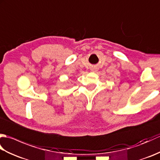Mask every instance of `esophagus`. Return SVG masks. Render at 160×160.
Returning a JSON list of instances; mask_svg holds the SVG:
<instances>
[{
    "mask_svg": "<svg viewBox=\"0 0 160 160\" xmlns=\"http://www.w3.org/2000/svg\"><path fill=\"white\" fill-rule=\"evenodd\" d=\"M93 70H94V69H93Z\"/></svg>",
    "mask_w": 160,
    "mask_h": 160,
    "instance_id": "34e87169",
    "label": "esophagus"
}]
</instances>
